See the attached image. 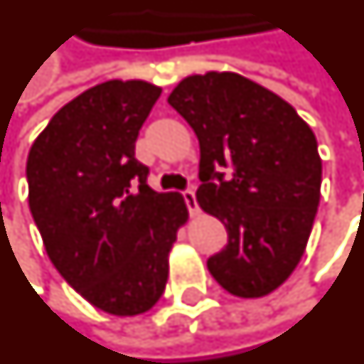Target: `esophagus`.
<instances>
[{
  "mask_svg": "<svg viewBox=\"0 0 364 364\" xmlns=\"http://www.w3.org/2000/svg\"><path fill=\"white\" fill-rule=\"evenodd\" d=\"M183 199H185V205L189 208V215L191 217H197L200 210H199V205H197V197H195V191H183Z\"/></svg>",
  "mask_w": 364,
  "mask_h": 364,
  "instance_id": "obj_1",
  "label": "esophagus"
}]
</instances>
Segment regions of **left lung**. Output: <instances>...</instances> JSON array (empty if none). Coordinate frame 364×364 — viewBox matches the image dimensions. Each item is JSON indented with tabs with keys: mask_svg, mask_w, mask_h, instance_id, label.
Returning <instances> with one entry per match:
<instances>
[{
	"mask_svg": "<svg viewBox=\"0 0 364 364\" xmlns=\"http://www.w3.org/2000/svg\"><path fill=\"white\" fill-rule=\"evenodd\" d=\"M167 102L199 139L197 203L228 235L208 272L232 296H268L311 235L321 197L315 134L291 104L236 73L187 76Z\"/></svg>",
	"mask_w": 364,
	"mask_h": 364,
	"instance_id": "obj_1",
	"label": "left lung"
}]
</instances>
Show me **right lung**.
<instances>
[{
  "label": "right lung",
  "instance_id": "add662e5",
  "mask_svg": "<svg viewBox=\"0 0 364 364\" xmlns=\"http://www.w3.org/2000/svg\"><path fill=\"white\" fill-rule=\"evenodd\" d=\"M161 94L108 80L65 104L27 157L29 208L53 266L106 314H146L161 297L169 252L189 218L179 193L147 185L136 139Z\"/></svg>",
  "mask_w": 364,
  "mask_h": 364
}]
</instances>
